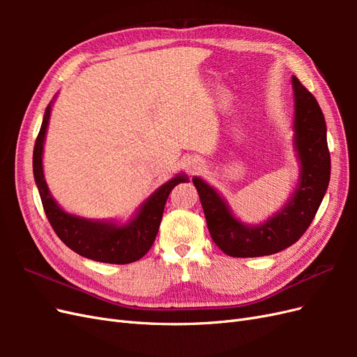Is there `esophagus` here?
Instances as JSON below:
<instances>
[{
	"label": "esophagus",
	"mask_w": 357,
	"mask_h": 357,
	"mask_svg": "<svg viewBox=\"0 0 357 357\" xmlns=\"http://www.w3.org/2000/svg\"><path fill=\"white\" fill-rule=\"evenodd\" d=\"M204 167V162L201 159H190L188 160V169L189 172H198Z\"/></svg>",
	"instance_id": "34e87169"
}]
</instances>
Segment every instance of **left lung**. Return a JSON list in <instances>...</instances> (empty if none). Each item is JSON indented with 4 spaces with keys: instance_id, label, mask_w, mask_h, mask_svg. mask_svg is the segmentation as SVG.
Masks as SVG:
<instances>
[{
    "instance_id": "obj_1",
    "label": "left lung",
    "mask_w": 357,
    "mask_h": 357,
    "mask_svg": "<svg viewBox=\"0 0 357 357\" xmlns=\"http://www.w3.org/2000/svg\"><path fill=\"white\" fill-rule=\"evenodd\" d=\"M294 88V150L299 177L286 204L259 225L241 222L228 201L204 178L195 185L213 241L232 257L268 256L284 250L304 234L323 201L331 178L326 122L320 107L301 82L291 75Z\"/></svg>"
}]
</instances>
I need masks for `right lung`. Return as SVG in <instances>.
Returning <instances> with one entry per match:
<instances>
[{
  "mask_svg": "<svg viewBox=\"0 0 357 357\" xmlns=\"http://www.w3.org/2000/svg\"><path fill=\"white\" fill-rule=\"evenodd\" d=\"M55 98L50 101L45 112L40 132L36 139L34 155H32V169H34L36 185L52 228L63 244L83 257L92 259L96 262L116 265L135 262L150 250L156 238L169 192L178 183L189 181V177L185 172H178V174L165 181L164 185H160L152 195L139 204V207L134 211L131 219L125 223L113 219H86L82 215L66 211L52 197L45 178V171H43L45 139L50 121L52 105Z\"/></svg>",
  "mask_w": 357,
  "mask_h": 357,
  "instance_id": "obj_1",
  "label": "right lung"
}]
</instances>
